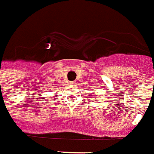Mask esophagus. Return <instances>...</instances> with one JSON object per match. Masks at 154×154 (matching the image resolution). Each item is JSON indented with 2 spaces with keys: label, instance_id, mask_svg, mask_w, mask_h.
Listing matches in <instances>:
<instances>
[{
  "label": "esophagus",
  "instance_id": "1",
  "mask_svg": "<svg viewBox=\"0 0 154 154\" xmlns=\"http://www.w3.org/2000/svg\"><path fill=\"white\" fill-rule=\"evenodd\" d=\"M69 85H75V81H70V82H69Z\"/></svg>",
  "mask_w": 154,
  "mask_h": 154
}]
</instances>
